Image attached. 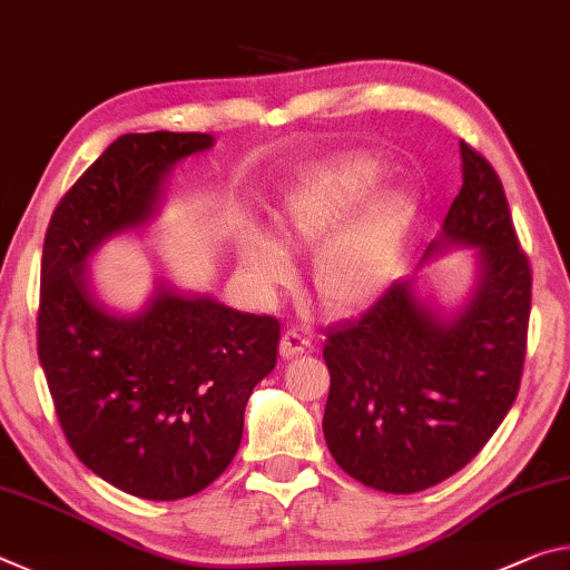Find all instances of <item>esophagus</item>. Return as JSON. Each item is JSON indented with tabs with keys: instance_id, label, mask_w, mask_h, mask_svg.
<instances>
[{
	"instance_id": "1",
	"label": "esophagus",
	"mask_w": 570,
	"mask_h": 570,
	"mask_svg": "<svg viewBox=\"0 0 570 570\" xmlns=\"http://www.w3.org/2000/svg\"><path fill=\"white\" fill-rule=\"evenodd\" d=\"M307 348H311V338H305V335L295 328L285 331L283 338H279V353H283V358L301 356Z\"/></svg>"
}]
</instances>
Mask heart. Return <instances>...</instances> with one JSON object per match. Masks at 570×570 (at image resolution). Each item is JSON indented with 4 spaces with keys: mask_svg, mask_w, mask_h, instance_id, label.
<instances>
[{
    "mask_svg": "<svg viewBox=\"0 0 570 570\" xmlns=\"http://www.w3.org/2000/svg\"><path fill=\"white\" fill-rule=\"evenodd\" d=\"M381 184L384 166L373 158H351L305 176L275 212V229L288 249L313 252L324 245L313 263V287L331 313H351L376 301L412 235V194L386 191L358 212ZM284 248L257 229L239 239V263L263 291H277L293 279V259Z\"/></svg>",
    "mask_w": 570,
    "mask_h": 570,
    "instance_id": "obj_1",
    "label": "heart"
}]
</instances>
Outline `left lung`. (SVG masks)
<instances>
[{"mask_svg": "<svg viewBox=\"0 0 570 570\" xmlns=\"http://www.w3.org/2000/svg\"><path fill=\"white\" fill-rule=\"evenodd\" d=\"M460 154L462 189L422 265L446 247L478 249L470 301L444 315L416 297V277H404L361 318L325 333V442L353 480L394 495L452 478L488 444L525 363L528 255L495 169L464 141Z\"/></svg>", "mask_w": 570, "mask_h": 570, "instance_id": "obj_1", "label": "left lung"}]
</instances>
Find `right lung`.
I'll return each mask as SVG.
<instances>
[{"instance_id":"add662e5","label":"right lung","mask_w":570,"mask_h":570,"mask_svg":"<svg viewBox=\"0 0 570 570\" xmlns=\"http://www.w3.org/2000/svg\"><path fill=\"white\" fill-rule=\"evenodd\" d=\"M209 134H126L70 186L42 247L37 356L65 440L114 488L146 500L197 495L235 460L245 406L275 368L279 323L158 279L141 313L96 301L88 257L151 222L176 161Z\"/></svg>"}]
</instances>
